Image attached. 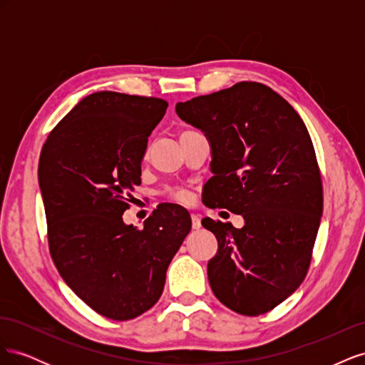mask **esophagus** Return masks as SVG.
I'll return each instance as SVG.
<instances>
[{"label":"esophagus","instance_id":"esophagus-1","mask_svg":"<svg viewBox=\"0 0 365 365\" xmlns=\"http://www.w3.org/2000/svg\"><path fill=\"white\" fill-rule=\"evenodd\" d=\"M192 228L200 230L201 228V217L197 215H192Z\"/></svg>","mask_w":365,"mask_h":365}]
</instances>
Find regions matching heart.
<instances>
[{"label": "heart", "mask_w": 365, "mask_h": 365, "mask_svg": "<svg viewBox=\"0 0 365 365\" xmlns=\"http://www.w3.org/2000/svg\"><path fill=\"white\" fill-rule=\"evenodd\" d=\"M168 193L173 197V200L180 201V202H189L192 200V195L184 189H169Z\"/></svg>", "instance_id": "b5f03b06"}]
</instances>
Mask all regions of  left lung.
<instances>
[{"instance_id":"left-lung-1","label":"left lung","mask_w":365,"mask_h":365,"mask_svg":"<svg viewBox=\"0 0 365 365\" xmlns=\"http://www.w3.org/2000/svg\"><path fill=\"white\" fill-rule=\"evenodd\" d=\"M175 109L212 148L205 205L244 217L242 228L202 219L217 239L207 264L210 286L231 311L268 312L303 282L323 215L309 132L282 96L257 82H239Z\"/></svg>"}]
</instances>
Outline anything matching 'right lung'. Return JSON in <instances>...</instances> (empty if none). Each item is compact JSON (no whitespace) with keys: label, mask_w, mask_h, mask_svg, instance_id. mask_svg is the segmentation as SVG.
Here are the masks:
<instances>
[{"label":"right lung","mask_w":365,"mask_h":365,"mask_svg":"<svg viewBox=\"0 0 365 365\" xmlns=\"http://www.w3.org/2000/svg\"><path fill=\"white\" fill-rule=\"evenodd\" d=\"M165 109L155 97L90 94L50 132L39 158L54 264L77 297L118 322L158 302L192 228L178 204L158 207L141 230L123 220L128 196L141 184L148 138Z\"/></svg>","instance_id":"obj_1"}]
</instances>
